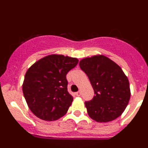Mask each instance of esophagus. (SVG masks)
Segmentation results:
<instances>
[{
	"instance_id": "esophagus-1",
	"label": "esophagus",
	"mask_w": 148,
	"mask_h": 148,
	"mask_svg": "<svg viewBox=\"0 0 148 148\" xmlns=\"http://www.w3.org/2000/svg\"><path fill=\"white\" fill-rule=\"evenodd\" d=\"M75 95H76L77 96H80V95H82V92H81L80 91H78V92H77L76 93H75Z\"/></svg>"
}]
</instances>
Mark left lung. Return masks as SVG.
I'll use <instances>...</instances> for the list:
<instances>
[{"mask_svg":"<svg viewBox=\"0 0 148 148\" xmlns=\"http://www.w3.org/2000/svg\"><path fill=\"white\" fill-rule=\"evenodd\" d=\"M81 69L87 74L95 95L86 101L89 116L97 122H108L122 114L130 98L127 77L116 63L103 55L82 59Z\"/></svg>","mask_w":148,"mask_h":148,"instance_id":"1","label":"left lung"}]
</instances>
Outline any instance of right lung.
<instances>
[{
  "mask_svg": "<svg viewBox=\"0 0 148 148\" xmlns=\"http://www.w3.org/2000/svg\"><path fill=\"white\" fill-rule=\"evenodd\" d=\"M78 62L76 58L52 54L27 70L22 90L29 108L38 118L52 121L66 114L73 101L66 75Z\"/></svg>",
  "mask_w": 148,
  "mask_h": 148,
  "instance_id": "add662e5",
  "label": "right lung"
}]
</instances>
